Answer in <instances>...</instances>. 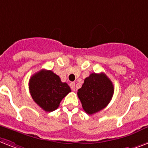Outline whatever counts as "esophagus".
I'll list each match as a JSON object with an SVG mask.
<instances>
[{
	"label": "esophagus",
	"mask_w": 148,
	"mask_h": 148,
	"mask_svg": "<svg viewBox=\"0 0 148 148\" xmlns=\"http://www.w3.org/2000/svg\"><path fill=\"white\" fill-rule=\"evenodd\" d=\"M69 86H70L71 88H72V90L73 91H75V82H70V84H69Z\"/></svg>",
	"instance_id": "1"
}]
</instances>
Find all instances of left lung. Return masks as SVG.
Returning <instances> with one entry per match:
<instances>
[{
	"label": "left lung",
	"instance_id": "1",
	"mask_svg": "<svg viewBox=\"0 0 148 148\" xmlns=\"http://www.w3.org/2000/svg\"><path fill=\"white\" fill-rule=\"evenodd\" d=\"M114 94V86L105 73H92L78 90L84 111L93 114L106 107Z\"/></svg>",
	"mask_w": 148,
	"mask_h": 148
}]
</instances>
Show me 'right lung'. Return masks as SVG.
Returning a JSON list of instances; mask_svg holds the SVG:
<instances>
[{
    "instance_id": "add662e5",
    "label": "right lung",
    "mask_w": 148,
    "mask_h": 148,
    "mask_svg": "<svg viewBox=\"0 0 148 148\" xmlns=\"http://www.w3.org/2000/svg\"><path fill=\"white\" fill-rule=\"evenodd\" d=\"M29 89L34 101L45 112L57 109L60 101L71 92L70 87L61 82L51 70L42 69L29 79Z\"/></svg>"
}]
</instances>
